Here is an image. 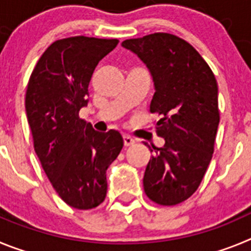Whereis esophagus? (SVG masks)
<instances>
[{"label":"esophagus","mask_w":251,"mask_h":251,"mask_svg":"<svg viewBox=\"0 0 251 251\" xmlns=\"http://www.w3.org/2000/svg\"><path fill=\"white\" fill-rule=\"evenodd\" d=\"M123 141H124V146H126V147H129V146H132L136 143V139L132 138V137L128 136V134H124Z\"/></svg>","instance_id":"1"}]
</instances>
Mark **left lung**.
Masks as SVG:
<instances>
[{
    "mask_svg": "<svg viewBox=\"0 0 251 251\" xmlns=\"http://www.w3.org/2000/svg\"><path fill=\"white\" fill-rule=\"evenodd\" d=\"M122 46L152 76L150 110L161 118L157 134L165 139L146 168L145 192L158 205H177L196 191L212 158L220 122L216 79L201 55L175 35L158 32Z\"/></svg>",
    "mask_w": 251,
    "mask_h": 251,
    "instance_id": "8db88e82",
    "label": "left lung"
}]
</instances>
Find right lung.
I'll return each instance as SVG.
<instances>
[{"instance_id": "obj_1", "label": "right lung", "mask_w": 251, "mask_h": 251, "mask_svg": "<svg viewBox=\"0 0 251 251\" xmlns=\"http://www.w3.org/2000/svg\"><path fill=\"white\" fill-rule=\"evenodd\" d=\"M117 39L75 36L51 44L28 80L25 108L34 147L59 196L89 210L106 196V170L123 148L121 133H101L79 118L89 103L95 68L118 45Z\"/></svg>"}]
</instances>
